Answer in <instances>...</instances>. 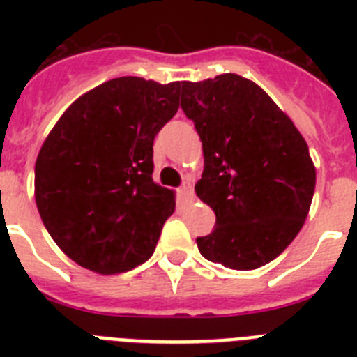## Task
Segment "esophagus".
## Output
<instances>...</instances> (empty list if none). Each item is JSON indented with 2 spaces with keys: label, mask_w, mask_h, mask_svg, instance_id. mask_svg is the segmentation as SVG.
Masks as SVG:
<instances>
[{
  "label": "esophagus",
  "mask_w": 357,
  "mask_h": 357,
  "mask_svg": "<svg viewBox=\"0 0 357 357\" xmlns=\"http://www.w3.org/2000/svg\"><path fill=\"white\" fill-rule=\"evenodd\" d=\"M181 195L185 198V200H193V184L191 181H184V184L181 185Z\"/></svg>",
  "instance_id": "1"
}]
</instances>
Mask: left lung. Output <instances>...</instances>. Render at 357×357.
I'll list each match as a JSON object with an SVG mask.
<instances>
[{"label":"left lung","instance_id":"8db88e82","mask_svg":"<svg viewBox=\"0 0 357 357\" xmlns=\"http://www.w3.org/2000/svg\"><path fill=\"white\" fill-rule=\"evenodd\" d=\"M181 107L204 150L195 191L216 214L198 250L232 270L264 266L307 218L317 184L307 143L259 85L234 73L182 82Z\"/></svg>","mask_w":357,"mask_h":357}]
</instances>
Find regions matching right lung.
I'll use <instances>...</instances> for the list:
<instances>
[{
    "label": "right lung",
    "instance_id": "right-lung-1",
    "mask_svg": "<svg viewBox=\"0 0 357 357\" xmlns=\"http://www.w3.org/2000/svg\"><path fill=\"white\" fill-rule=\"evenodd\" d=\"M181 82L112 78L77 98L36 160V204L62 252L102 275L148 261L175 191L155 184L153 139L178 110Z\"/></svg>",
    "mask_w": 357,
    "mask_h": 357
}]
</instances>
